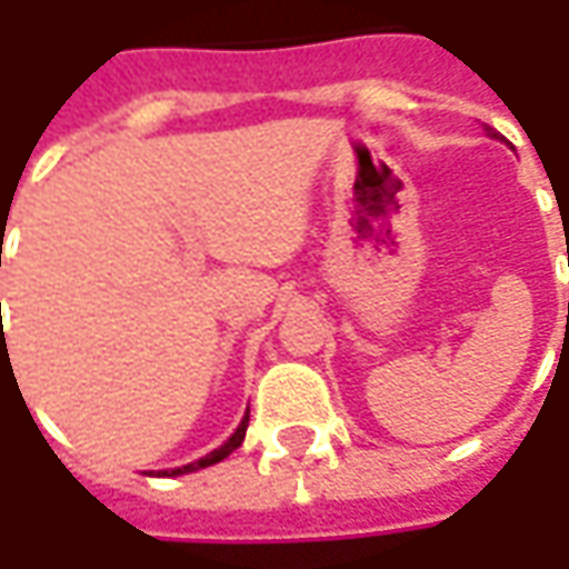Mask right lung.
I'll return each instance as SVG.
<instances>
[{"label":"right lung","mask_w":569,"mask_h":569,"mask_svg":"<svg viewBox=\"0 0 569 569\" xmlns=\"http://www.w3.org/2000/svg\"><path fill=\"white\" fill-rule=\"evenodd\" d=\"M247 425H250V411H247V418L240 421V427L233 430V437H230L224 447H218L214 452H208L206 459H199V462H189L183 469H170V471H161V475H187V471H196V469H206V466H214V462H221L224 456H230L233 449L243 443V437H247Z\"/></svg>","instance_id":"add662e5"}]
</instances>
